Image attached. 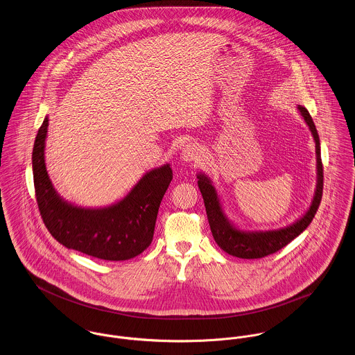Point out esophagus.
I'll list each match as a JSON object with an SVG mask.
<instances>
[{"instance_id":"34e87169","label":"esophagus","mask_w":355,"mask_h":355,"mask_svg":"<svg viewBox=\"0 0 355 355\" xmlns=\"http://www.w3.org/2000/svg\"><path fill=\"white\" fill-rule=\"evenodd\" d=\"M202 157V150L196 144H187L180 153V158L184 162H198Z\"/></svg>"}]
</instances>
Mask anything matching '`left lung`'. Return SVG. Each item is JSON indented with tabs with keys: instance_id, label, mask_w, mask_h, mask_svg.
<instances>
[{
	"instance_id": "8db88e82",
	"label": "left lung",
	"mask_w": 355,
	"mask_h": 355,
	"mask_svg": "<svg viewBox=\"0 0 355 355\" xmlns=\"http://www.w3.org/2000/svg\"><path fill=\"white\" fill-rule=\"evenodd\" d=\"M297 110L302 116L304 123L307 124L311 137L315 144V189L314 196L310 202L309 209L304 214L295 220L293 224H288L283 228L277 230H246L236 225L231 221L224 210L220 194L209 175L205 172H198V187L202 194L203 202L206 207L207 221L210 225L211 235L216 243L225 252L238 258H262L269 254L276 253L277 250L287 246L291 241H294L298 235H301L307 225L311 223L322 197V164H321V150H320V138L313 123L311 116L307 109L302 105H297Z\"/></svg>"
}]
</instances>
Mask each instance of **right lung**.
<instances>
[{
  "mask_svg": "<svg viewBox=\"0 0 355 355\" xmlns=\"http://www.w3.org/2000/svg\"><path fill=\"white\" fill-rule=\"evenodd\" d=\"M49 117L33 149L37 202L51 236L67 249L106 261H125L145 252L153 241L159 203L172 180L169 164L148 171L128 194L103 207L65 201L54 189L45 162Z\"/></svg>",
  "mask_w": 355,
  "mask_h": 355,
  "instance_id": "right-lung-1",
  "label": "right lung"
}]
</instances>
